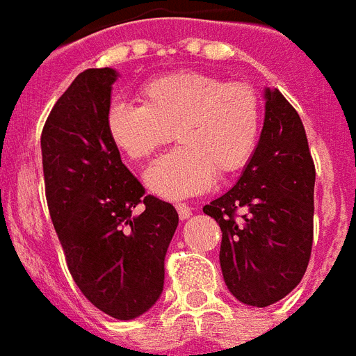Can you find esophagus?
<instances>
[{
    "instance_id": "esophagus-1",
    "label": "esophagus",
    "mask_w": 356,
    "mask_h": 356,
    "mask_svg": "<svg viewBox=\"0 0 356 356\" xmlns=\"http://www.w3.org/2000/svg\"><path fill=\"white\" fill-rule=\"evenodd\" d=\"M177 213L181 219H188L190 216H192V207H188V204L184 203L177 204Z\"/></svg>"
}]
</instances>
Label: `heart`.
<instances>
[{
	"label": "heart",
	"mask_w": 356,
	"mask_h": 356,
	"mask_svg": "<svg viewBox=\"0 0 356 356\" xmlns=\"http://www.w3.org/2000/svg\"><path fill=\"white\" fill-rule=\"evenodd\" d=\"M144 104L113 102L109 138L131 161H148L177 138L179 148L159 159L144 183L164 199H183L210 188L213 173L228 177L250 161L261 129V102L252 86L227 83L197 71L152 78Z\"/></svg>",
	"instance_id": "obj_1"
}]
</instances>
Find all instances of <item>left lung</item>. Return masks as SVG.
<instances>
[{"instance_id": "1", "label": "left lung", "mask_w": 356, "mask_h": 356, "mask_svg": "<svg viewBox=\"0 0 356 356\" xmlns=\"http://www.w3.org/2000/svg\"><path fill=\"white\" fill-rule=\"evenodd\" d=\"M258 146L238 183L203 208L221 227L219 263L241 303L267 307L293 291L313 247L314 164L296 109L265 88ZM236 211H243L241 218Z\"/></svg>"}]
</instances>
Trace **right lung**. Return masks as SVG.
I'll list each match as a JSON object with an SVG mask.
<instances>
[{
    "label": "right lung",
    "mask_w": 356,
    "mask_h": 356,
    "mask_svg": "<svg viewBox=\"0 0 356 356\" xmlns=\"http://www.w3.org/2000/svg\"><path fill=\"white\" fill-rule=\"evenodd\" d=\"M117 78L111 67L74 78L43 126L42 159L49 212L74 283L95 307L133 320L163 294L179 216L166 201L144 195L109 138L106 115Z\"/></svg>",
    "instance_id": "add662e5"
}]
</instances>
